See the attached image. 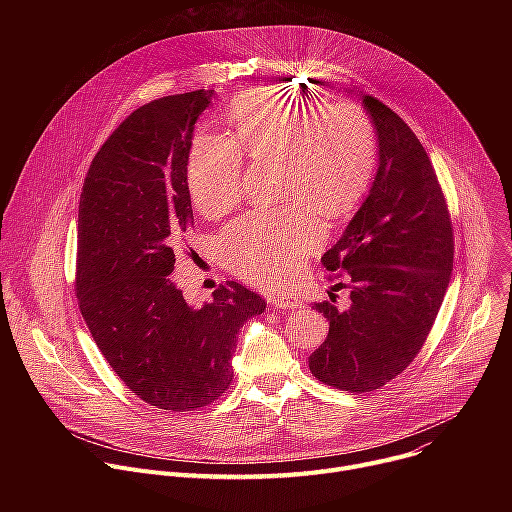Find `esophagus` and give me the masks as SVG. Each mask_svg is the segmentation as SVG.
Listing matches in <instances>:
<instances>
[{
    "label": "esophagus",
    "instance_id": "1",
    "mask_svg": "<svg viewBox=\"0 0 512 512\" xmlns=\"http://www.w3.org/2000/svg\"><path fill=\"white\" fill-rule=\"evenodd\" d=\"M271 302L279 310H298V308H302V302L294 296H273Z\"/></svg>",
    "mask_w": 512,
    "mask_h": 512
}]
</instances>
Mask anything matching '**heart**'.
I'll return each instance as SVG.
<instances>
[{"label":"heart","instance_id":"b5f03b06","mask_svg":"<svg viewBox=\"0 0 512 512\" xmlns=\"http://www.w3.org/2000/svg\"><path fill=\"white\" fill-rule=\"evenodd\" d=\"M233 139L200 131L190 145L186 182L194 206L216 216L241 198L243 154L279 158V188L291 202L259 208L223 231L218 249L243 279L287 281L316 249L328 216L348 212L369 188L377 166L371 119L354 105L322 107L296 91H253L231 103Z\"/></svg>","mask_w":512,"mask_h":512}]
</instances>
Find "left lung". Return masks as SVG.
I'll list each match as a JSON object with an SVG mask.
<instances>
[{
  "label": "left lung",
  "mask_w": 512,
  "mask_h": 512,
  "mask_svg": "<svg viewBox=\"0 0 512 512\" xmlns=\"http://www.w3.org/2000/svg\"><path fill=\"white\" fill-rule=\"evenodd\" d=\"M377 133L379 166L367 198L322 257L348 287V306L314 308L330 322L310 354L322 383L367 393L403 373L440 312L454 265L448 206L423 145L375 97L360 95Z\"/></svg>",
  "instance_id": "8db88e82"
}]
</instances>
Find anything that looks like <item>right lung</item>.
<instances>
[{"instance_id":"1","label":"right lung","mask_w":512,"mask_h":512,"mask_svg":"<svg viewBox=\"0 0 512 512\" xmlns=\"http://www.w3.org/2000/svg\"><path fill=\"white\" fill-rule=\"evenodd\" d=\"M214 91L133 111L103 143L83 184L77 237L81 314L117 377L145 403L192 411L221 397L243 324L265 300L237 281L190 306L172 271L192 223L186 164Z\"/></svg>"}]
</instances>
